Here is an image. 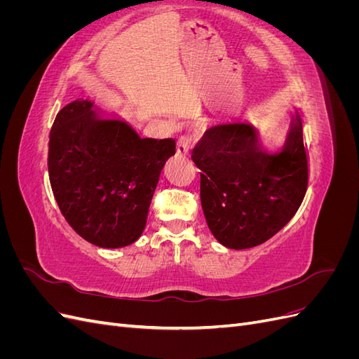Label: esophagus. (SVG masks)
<instances>
[{
  "instance_id": "34e87169",
  "label": "esophagus",
  "mask_w": 359,
  "mask_h": 359,
  "mask_svg": "<svg viewBox=\"0 0 359 359\" xmlns=\"http://www.w3.org/2000/svg\"><path fill=\"white\" fill-rule=\"evenodd\" d=\"M191 148V136L186 135V136H181L178 139V144H177V153L180 156H184V154H189V151Z\"/></svg>"
}]
</instances>
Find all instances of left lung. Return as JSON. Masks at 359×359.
<instances>
[{
  "label": "left lung",
  "mask_w": 359,
  "mask_h": 359,
  "mask_svg": "<svg viewBox=\"0 0 359 359\" xmlns=\"http://www.w3.org/2000/svg\"><path fill=\"white\" fill-rule=\"evenodd\" d=\"M191 160L201 173V203L210 231L232 250L256 247L289 223L307 191L309 165L295 111L285 144L271 151L256 126L227 121L211 127Z\"/></svg>",
  "instance_id": "left-lung-1"
}]
</instances>
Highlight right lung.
Segmentation results:
<instances>
[{"label":"right lung","mask_w":359,"mask_h":359,"mask_svg":"<svg viewBox=\"0 0 359 359\" xmlns=\"http://www.w3.org/2000/svg\"><path fill=\"white\" fill-rule=\"evenodd\" d=\"M175 154L173 139H144L91 100L64 106L49 135L48 169L64 219L88 243L121 248L142 235L151 199Z\"/></svg>","instance_id":"add662e5"}]
</instances>
